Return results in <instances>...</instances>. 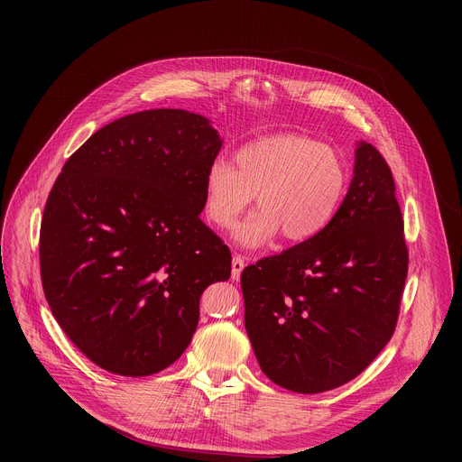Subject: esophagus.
<instances>
[{"mask_svg":"<svg viewBox=\"0 0 462 462\" xmlns=\"http://www.w3.org/2000/svg\"><path fill=\"white\" fill-rule=\"evenodd\" d=\"M244 268H245L244 256L236 254V256L232 258V281H239V277H241V272H244Z\"/></svg>","mask_w":462,"mask_h":462,"instance_id":"1","label":"esophagus"}]
</instances>
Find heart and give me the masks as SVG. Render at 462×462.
<instances>
[{
  "label": "heart",
  "mask_w": 462,
  "mask_h": 462,
  "mask_svg": "<svg viewBox=\"0 0 462 462\" xmlns=\"http://www.w3.org/2000/svg\"><path fill=\"white\" fill-rule=\"evenodd\" d=\"M348 187V170L329 145L301 134H272L241 145L234 164L215 159L204 178V208L217 228H232L256 194L260 208L236 230V244L260 249L279 232L300 244L335 218Z\"/></svg>",
  "instance_id": "heart-1"
}]
</instances>
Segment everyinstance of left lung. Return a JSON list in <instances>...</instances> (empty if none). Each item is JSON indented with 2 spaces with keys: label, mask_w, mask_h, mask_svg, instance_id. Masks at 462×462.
Instances as JSON below:
<instances>
[{
  "label": "left lung",
  "mask_w": 462,
  "mask_h": 462,
  "mask_svg": "<svg viewBox=\"0 0 462 462\" xmlns=\"http://www.w3.org/2000/svg\"><path fill=\"white\" fill-rule=\"evenodd\" d=\"M406 273L392 170L359 140L354 178L329 226L241 273L262 373L307 395L356 378L390 343Z\"/></svg>",
  "instance_id": "left-lung-1"
}]
</instances>
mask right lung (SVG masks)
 <instances>
[{"label":"right lung","mask_w":462,"mask_h":462,"mask_svg":"<svg viewBox=\"0 0 462 462\" xmlns=\"http://www.w3.org/2000/svg\"><path fill=\"white\" fill-rule=\"evenodd\" d=\"M223 138L180 108L119 117L61 168L41 225L54 319L101 369L150 376L185 352L200 296L232 270L202 221L204 178Z\"/></svg>","instance_id":"add662e5"}]
</instances>
